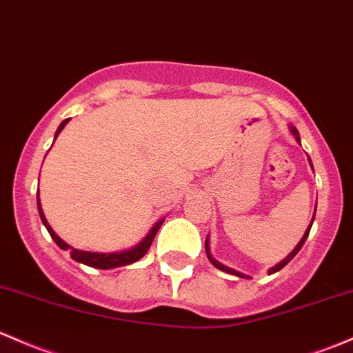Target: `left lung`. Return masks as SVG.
I'll use <instances>...</instances> for the list:
<instances>
[{
	"mask_svg": "<svg viewBox=\"0 0 353 353\" xmlns=\"http://www.w3.org/2000/svg\"><path fill=\"white\" fill-rule=\"evenodd\" d=\"M289 130H291V133H292V137H294V139H296V142H298V143H301V139H299V133H298V130H296V127H292V125H289ZM307 161H310V165L313 167V164H311V159H310V157H307ZM314 213H316V210H314ZM314 213H313V218H311V223H310V226H307V228H306V232H304L303 239L299 240V243L296 245V247H294V250H292L291 254L288 255V257L283 259V261H281L279 264H276V265H274V267H270V269L267 270V272H269V274H274V272H277V270H281V269H283L284 265H288L289 262H291L292 259H294V255L298 254L299 250H301V247H303V245H304V242H306L307 235H310L311 225H313V221H314ZM205 248H206V255H208V259H210V262H211V264H213L214 267H216V269L223 270V272H226V274H232V276H236V277H243V279H250V276H247V274L240 272V270H235V269H232V267H228V265L221 264V262H218L216 259H214L213 255H211V252H210V239H208V236H206V242H205Z\"/></svg>",
	"mask_w": 353,
	"mask_h": 353,
	"instance_id": "obj_1",
	"label": "left lung"
}]
</instances>
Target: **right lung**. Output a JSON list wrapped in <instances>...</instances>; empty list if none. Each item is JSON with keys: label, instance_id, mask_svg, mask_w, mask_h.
I'll return each mask as SVG.
<instances>
[{"label": "right lung", "instance_id": "add662e5", "mask_svg": "<svg viewBox=\"0 0 353 353\" xmlns=\"http://www.w3.org/2000/svg\"><path fill=\"white\" fill-rule=\"evenodd\" d=\"M69 120H64L61 125H59L57 132H55V137L54 140L57 139L59 133L64 130L65 125H68ZM37 206H39V214H40V220H42V223L46 225L47 232L50 233L52 240H54L55 243L59 245V247L62 248V250H70V257L74 259L76 262H81V264L84 265H89V267H94V269H114V267H121V265H128V264H133V262L140 261V259L143 257V255L147 254V250L150 248L152 242H154L155 239V233L159 232V228H161L162 223H164V220H159L157 223L150 228V232L147 233L145 239L142 240V242H139L135 245V247L132 248H127V250H120V252H106V254H103V252H86V250H79V248H74L70 247L69 243H65L64 240L61 239V236L57 235V233L54 232V230L50 228L49 221L46 220V214H43L42 211V205H40V198H39V192H37Z\"/></svg>", "mask_w": 353, "mask_h": 353}]
</instances>
